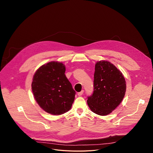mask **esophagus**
I'll return each instance as SVG.
<instances>
[{
    "instance_id": "esophagus-1",
    "label": "esophagus",
    "mask_w": 153,
    "mask_h": 153,
    "mask_svg": "<svg viewBox=\"0 0 153 153\" xmlns=\"http://www.w3.org/2000/svg\"><path fill=\"white\" fill-rule=\"evenodd\" d=\"M83 92H84V90H82L80 92H79V93H77L78 96H81L83 94Z\"/></svg>"
}]
</instances>
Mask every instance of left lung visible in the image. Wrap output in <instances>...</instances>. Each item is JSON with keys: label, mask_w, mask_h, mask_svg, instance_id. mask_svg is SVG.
I'll return each instance as SVG.
<instances>
[{"label": "left lung", "mask_w": 153, "mask_h": 153, "mask_svg": "<svg viewBox=\"0 0 153 153\" xmlns=\"http://www.w3.org/2000/svg\"><path fill=\"white\" fill-rule=\"evenodd\" d=\"M94 91L88 96L90 110L100 116L111 113L121 103L126 91V82L122 73L108 61L95 65Z\"/></svg>", "instance_id": "8db88e82"}]
</instances>
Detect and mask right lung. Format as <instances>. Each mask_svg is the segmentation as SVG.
Instances as JSON below:
<instances>
[{
  "label": "right lung",
  "mask_w": 153,
  "mask_h": 153,
  "mask_svg": "<svg viewBox=\"0 0 153 153\" xmlns=\"http://www.w3.org/2000/svg\"><path fill=\"white\" fill-rule=\"evenodd\" d=\"M65 72L62 63L51 62L40 67L33 77L31 87L36 102L53 115L69 111L74 100L76 91Z\"/></svg>",
  "instance_id": "add662e5"
}]
</instances>
